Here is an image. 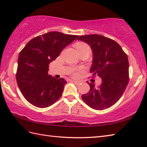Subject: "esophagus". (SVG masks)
<instances>
[{
	"instance_id": "obj_1",
	"label": "esophagus",
	"mask_w": 147,
	"mask_h": 147,
	"mask_svg": "<svg viewBox=\"0 0 147 147\" xmlns=\"http://www.w3.org/2000/svg\"><path fill=\"white\" fill-rule=\"evenodd\" d=\"M71 82H74L75 84H76V85H78V84L80 83V81H76V80H71Z\"/></svg>"
}]
</instances>
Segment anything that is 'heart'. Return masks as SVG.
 <instances>
[{"label":"heart","instance_id":"b5f03b06","mask_svg":"<svg viewBox=\"0 0 147 147\" xmlns=\"http://www.w3.org/2000/svg\"><path fill=\"white\" fill-rule=\"evenodd\" d=\"M75 47L76 48L78 52L80 54L83 51H90V46L87 44V43L82 42H78L75 43ZM72 76L74 77H76L78 76V69H72L71 70Z\"/></svg>","mask_w":147,"mask_h":147}]
</instances>
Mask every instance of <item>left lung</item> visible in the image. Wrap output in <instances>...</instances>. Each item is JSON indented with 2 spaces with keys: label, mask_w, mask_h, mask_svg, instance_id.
<instances>
[{
  "label": "left lung",
  "mask_w": 147,
  "mask_h": 147,
  "mask_svg": "<svg viewBox=\"0 0 147 147\" xmlns=\"http://www.w3.org/2000/svg\"><path fill=\"white\" fill-rule=\"evenodd\" d=\"M77 40L86 42L92 48L93 57L90 72L93 78L98 76L102 78L98 87L87 82L90 90L82 95L83 100L96 110L110 107L121 97L128 84L127 55L116 42L102 35H83Z\"/></svg>",
  "instance_id": "obj_1"
}]
</instances>
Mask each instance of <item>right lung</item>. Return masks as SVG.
Here are the masks:
<instances>
[{"label": "right lung", "mask_w": 147, "mask_h": 147, "mask_svg": "<svg viewBox=\"0 0 147 147\" xmlns=\"http://www.w3.org/2000/svg\"><path fill=\"white\" fill-rule=\"evenodd\" d=\"M78 36L49 32L31 40L21 50L16 78L21 93L31 104L45 108L61 97L67 82L49 75V65Z\"/></svg>", "instance_id": "1"}]
</instances>
